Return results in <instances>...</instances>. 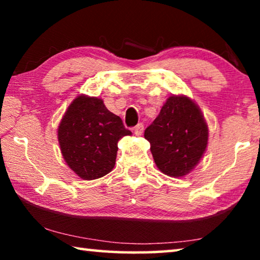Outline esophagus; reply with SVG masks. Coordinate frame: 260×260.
<instances>
[{
    "instance_id": "esophagus-1",
    "label": "esophagus",
    "mask_w": 260,
    "mask_h": 260,
    "mask_svg": "<svg viewBox=\"0 0 260 260\" xmlns=\"http://www.w3.org/2000/svg\"><path fill=\"white\" fill-rule=\"evenodd\" d=\"M134 131H135V134L137 135V136H141V135L143 134V131H144V125H143V123H138L137 125L134 127Z\"/></svg>"
}]
</instances>
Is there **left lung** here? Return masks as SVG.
<instances>
[{"instance_id": "left-lung-1", "label": "left lung", "mask_w": 260, "mask_h": 260, "mask_svg": "<svg viewBox=\"0 0 260 260\" xmlns=\"http://www.w3.org/2000/svg\"><path fill=\"white\" fill-rule=\"evenodd\" d=\"M157 168L173 177L187 175L205 154L208 126L199 106L186 95H172L144 131Z\"/></svg>"}]
</instances>
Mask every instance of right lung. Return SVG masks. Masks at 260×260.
Instances as JSON below:
<instances>
[{
	"label": "right lung",
	"instance_id": "right-lung-1",
	"mask_svg": "<svg viewBox=\"0 0 260 260\" xmlns=\"http://www.w3.org/2000/svg\"><path fill=\"white\" fill-rule=\"evenodd\" d=\"M120 117L102 99L78 95L58 127V140L67 166L83 180H95L113 169L117 143L130 136Z\"/></svg>",
	"mask_w": 260,
	"mask_h": 260
}]
</instances>
